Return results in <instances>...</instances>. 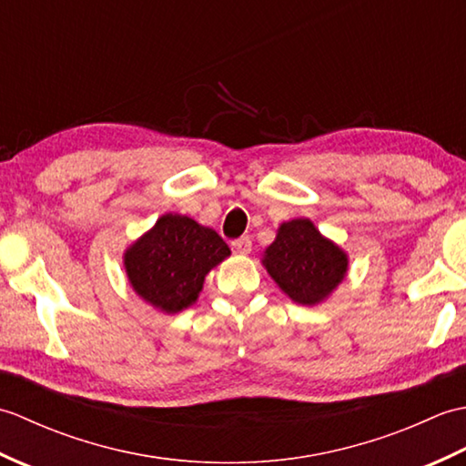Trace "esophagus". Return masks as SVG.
Returning a JSON list of instances; mask_svg holds the SVG:
<instances>
[{"mask_svg":"<svg viewBox=\"0 0 466 466\" xmlns=\"http://www.w3.org/2000/svg\"><path fill=\"white\" fill-rule=\"evenodd\" d=\"M230 246H232V250H234L236 254H250V250H252V240L248 238V236H242V238L234 240Z\"/></svg>","mask_w":466,"mask_h":466,"instance_id":"34e87169","label":"esophagus"}]
</instances>
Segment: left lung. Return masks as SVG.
Wrapping results in <instances>:
<instances>
[{
	"mask_svg": "<svg viewBox=\"0 0 466 466\" xmlns=\"http://www.w3.org/2000/svg\"><path fill=\"white\" fill-rule=\"evenodd\" d=\"M260 262L279 289L302 306L329 300L349 272V254L320 234L310 218L282 222Z\"/></svg>",
	"mask_w": 466,
	"mask_h": 466,
	"instance_id": "obj_1",
	"label": "left lung"
}]
</instances>
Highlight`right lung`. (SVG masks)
Instances as JSON below:
<instances>
[{"mask_svg": "<svg viewBox=\"0 0 466 466\" xmlns=\"http://www.w3.org/2000/svg\"><path fill=\"white\" fill-rule=\"evenodd\" d=\"M230 256L212 228L182 214H164L124 252L127 282L140 299L164 314L196 304L206 274Z\"/></svg>", "mask_w": 466, "mask_h": 466, "instance_id": "right-lung-1", "label": "right lung"}]
</instances>
